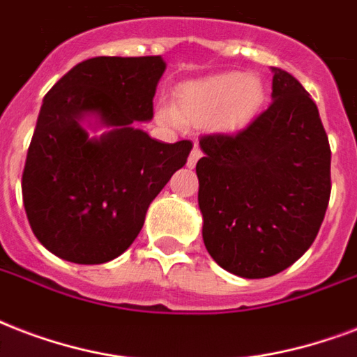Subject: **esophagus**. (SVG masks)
<instances>
[{
    "mask_svg": "<svg viewBox=\"0 0 357 357\" xmlns=\"http://www.w3.org/2000/svg\"><path fill=\"white\" fill-rule=\"evenodd\" d=\"M201 156H203V153H201V149L193 147V151H192V153H190V156H188V167H195V164H197Z\"/></svg>",
    "mask_w": 357,
    "mask_h": 357,
    "instance_id": "1",
    "label": "esophagus"
}]
</instances>
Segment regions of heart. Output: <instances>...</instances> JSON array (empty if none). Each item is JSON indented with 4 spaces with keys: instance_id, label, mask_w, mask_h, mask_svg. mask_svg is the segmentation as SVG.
<instances>
[{
    "instance_id": "heart-1",
    "label": "heart",
    "mask_w": 357,
    "mask_h": 357,
    "mask_svg": "<svg viewBox=\"0 0 357 357\" xmlns=\"http://www.w3.org/2000/svg\"><path fill=\"white\" fill-rule=\"evenodd\" d=\"M176 107H160V119L173 126H206L218 121L233 130L253 119L264 98L262 84L242 73H222L190 79L176 87Z\"/></svg>"
}]
</instances>
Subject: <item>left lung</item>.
<instances>
[{"mask_svg": "<svg viewBox=\"0 0 357 357\" xmlns=\"http://www.w3.org/2000/svg\"><path fill=\"white\" fill-rule=\"evenodd\" d=\"M272 104L236 134L199 139V208L210 257L245 279L300 259L330 201L331 151L319 107L294 76L272 66Z\"/></svg>", "mask_w": 357, "mask_h": 357, "instance_id": "left-lung-1", "label": "left lung"}]
</instances>
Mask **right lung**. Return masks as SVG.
I'll list each match as a JSON object with an SVG mask.
<instances>
[{
    "instance_id": "1",
    "label": "right lung",
    "mask_w": 357,
    "mask_h": 357,
    "mask_svg": "<svg viewBox=\"0 0 357 357\" xmlns=\"http://www.w3.org/2000/svg\"><path fill=\"white\" fill-rule=\"evenodd\" d=\"M165 70L160 55L93 57L70 68L44 96L27 151L22 195L38 242L68 262L102 264L128 250L149 204L186 164L192 141L153 139ZM110 130L89 138L81 124Z\"/></svg>"
}]
</instances>
